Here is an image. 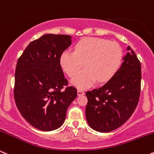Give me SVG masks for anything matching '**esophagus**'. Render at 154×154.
I'll use <instances>...</instances> for the list:
<instances>
[{
	"label": "esophagus",
	"mask_w": 154,
	"mask_h": 154,
	"mask_svg": "<svg viewBox=\"0 0 154 154\" xmlns=\"http://www.w3.org/2000/svg\"><path fill=\"white\" fill-rule=\"evenodd\" d=\"M77 93H78V95L79 96H81V95H84V91H83V90H81V89H79V90H78V91H77Z\"/></svg>",
	"instance_id": "esophagus-1"
}]
</instances>
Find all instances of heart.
Instances as JSON below:
<instances>
[{
    "instance_id": "1",
    "label": "heart",
    "mask_w": 154,
    "mask_h": 154,
    "mask_svg": "<svg viewBox=\"0 0 154 154\" xmlns=\"http://www.w3.org/2000/svg\"><path fill=\"white\" fill-rule=\"evenodd\" d=\"M122 59V48L116 42L88 37L77 43L75 51L63 52L60 63L70 78L75 76L85 63L86 68L72 80L74 86L84 89L96 81L104 83L110 80L120 68Z\"/></svg>"
}]
</instances>
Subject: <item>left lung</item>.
<instances>
[{
    "instance_id": "1",
    "label": "left lung",
    "mask_w": 154,
    "mask_h": 154,
    "mask_svg": "<svg viewBox=\"0 0 154 154\" xmlns=\"http://www.w3.org/2000/svg\"><path fill=\"white\" fill-rule=\"evenodd\" d=\"M120 68L104 86L86 91V117L92 129L108 133L120 127L134 112L140 94L141 66L128 47Z\"/></svg>"
}]
</instances>
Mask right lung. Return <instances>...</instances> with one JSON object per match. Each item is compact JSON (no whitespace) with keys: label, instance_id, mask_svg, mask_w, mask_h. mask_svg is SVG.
<instances>
[{"label":"right lung","instance_id":"obj_1","mask_svg":"<svg viewBox=\"0 0 154 154\" xmlns=\"http://www.w3.org/2000/svg\"><path fill=\"white\" fill-rule=\"evenodd\" d=\"M70 45V35L45 34L30 42L17 61L16 105L23 118L40 131L60 127L68 106L77 97L76 88L68 86L60 63L61 55Z\"/></svg>","mask_w":154,"mask_h":154}]
</instances>
